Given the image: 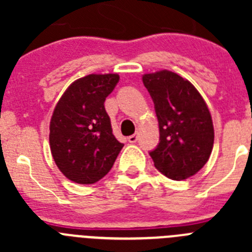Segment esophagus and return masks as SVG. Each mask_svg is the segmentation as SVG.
I'll list each match as a JSON object with an SVG mask.
<instances>
[{
    "instance_id": "esophagus-1",
    "label": "esophagus",
    "mask_w": 252,
    "mask_h": 252,
    "mask_svg": "<svg viewBox=\"0 0 252 252\" xmlns=\"http://www.w3.org/2000/svg\"><path fill=\"white\" fill-rule=\"evenodd\" d=\"M137 139H139V135H137V133L131 135V136H128V142H130V144H135V142L137 141Z\"/></svg>"
}]
</instances>
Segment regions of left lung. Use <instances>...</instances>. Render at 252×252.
I'll return each mask as SVG.
<instances>
[{
  "instance_id": "8db88e82",
  "label": "left lung",
  "mask_w": 252,
  "mask_h": 252,
  "mask_svg": "<svg viewBox=\"0 0 252 252\" xmlns=\"http://www.w3.org/2000/svg\"><path fill=\"white\" fill-rule=\"evenodd\" d=\"M159 121V144L150 151L154 165L173 180L201 170L212 153L215 131L206 102L190 82L160 70L142 77Z\"/></svg>"
}]
</instances>
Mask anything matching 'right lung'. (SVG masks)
Returning <instances> with one entry per match:
<instances>
[{
    "mask_svg": "<svg viewBox=\"0 0 252 252\" xmlns=\"http://www.w3.org/2000/svg\"><path fill=\"white\" fill-rule=\"evenodd\" d=\"M117 74H90L68 87L50 121L51 155L74 183L93 184L111 170L124 144L112 133L106 97L119 83Z\"/></svg>",
    "mask_w": 252,
    "mask_h": 252,
    "instance_id": "1",
    "label": "right lung"
}]
</instances>
